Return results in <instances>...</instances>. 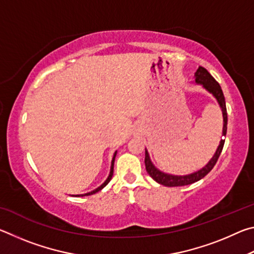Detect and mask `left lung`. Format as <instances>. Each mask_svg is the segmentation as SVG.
I'll list each match as a JSON object with an SVG mask.
<instances>
[{"label":"left lung","mask_w":254,"mask_h":254,"mask_svg":"<svg viewBox=\"0 0 254 254\" xmlns=\"http://www.w3.org/2000/svg\"><path fill=\"white\" fill-rule=\"evenodd\" d=\"M195 77H196L195 78L196 83L203 85L209 93H212L215 96V98L217 100L218 104H220L223 112V120H224V126H223V136H225L226 131H227V111H226V104H225V97H224V94L222 92L220 84L215 80L214 77L210 75L204 67H199L198 69H197ZM224 142L225 140L222 139L220 145H218V148L216 150V152L214 154V157L210 159V161L204 167L203 169L198 170L197 173L187 175V176H174V175L163 174L152 165L147 150H145V158H144L145 169H147L148 174L151 176L157 183L163 185V186L178 187V186H186V185L194 184L196 182H198V180H200L201 178H204L205 176L214 168V166L216 165L218 158H220L223 147H224Z\"/></svg>","instance_id":"8db88e82"}]
</instances>
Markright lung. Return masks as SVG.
<instances>
[{"mask_svg":"<svg viewBox=\"0 0 254 254\" xmlns=\"http://www.w3.org/2000/svg\"><path fill=\"white\" fill-rule=\"evenodd\" d=\"M115 156H117V152L114 153V157H113V160H112V166H111V171H110V175H109V177H107V179L105 180L104 182V184H102L100 187L98 188H96L95 190H93V191H91V192H87V194H84V195H76V196H89V195H93V194H95V192H97V191H100L102 188H104L107 184L110 183V180L112 179V176H113V169H114V160H115Z\"/></svg>","mask_w":254,"mask_h":254,"instance_id":"1","label":"right lung"}]
</instances>
